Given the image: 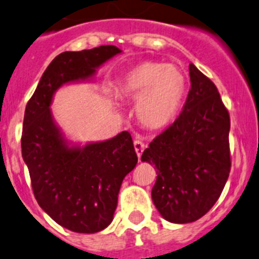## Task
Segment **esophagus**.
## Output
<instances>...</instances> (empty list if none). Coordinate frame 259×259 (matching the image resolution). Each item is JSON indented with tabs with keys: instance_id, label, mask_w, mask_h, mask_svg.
<instances>
[{
	"instance_id": "esophagus-1",
	"label": "esophagus",
	"mask_w": 259,
	"mask_h": 259,
	"mask_svg": "<svg viewBox=\"0 0 259 259\" xmlns=\"http://www.w3.org/2000/svg\"><path fill=\"white\" fill-rule=\"evenodd\" d=\"M144 148H146V144H144L142 141H139V139H135L134 149H135V152H137V156L139 159H141V156H142V153H143Z\"/></svg>"
}]
</instances>
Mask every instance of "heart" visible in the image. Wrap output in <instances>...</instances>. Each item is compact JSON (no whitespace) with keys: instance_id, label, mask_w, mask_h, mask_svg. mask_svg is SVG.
Instances as JSON below:
<instances>
[{"instance_id":"obj_1","label":"heart","mask_w":259,"mask_h":259,"mask_svg":"<svg viewBox=\"0 0 259 259\" xmlns=\"http://www.w3.org/2000/svg\"><path fill=\"white\" fill-rule=\"evenodd\" d=\"M116 93L135 101L138 121L151 130L165 129L175 121L188 93V78L175 65L142 61L118 78Z\"/></svg>"}]
</instances>
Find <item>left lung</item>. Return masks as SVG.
<instances>
[{
	"instance_id": "left-lung-1",
	"label": "left lung",
	"mask_w": 259,
	"mask_h": 259,
	"mask_svg": "<svg viewBox=\"0 0 259 259\" xmlns=\"http://www.w3.org/2000/svg\"><path fill=\"white\" fill-rule=\"evenodd\" d=\"M184 110L151 142L142 161L157 168L152 200L174 224L197 221L213 207L230 174V116L216 85L193 64Z\"/></svg>"
}]
</instances>
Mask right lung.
<instances>
[{
  "label": "right lung",
  "instance_id": "add662e5",
  "mask_svg": "<svg viewBox=\"0 0 259 259\" xmlns=\"http://www.w3.org/2000/svg\"><path fill=\"white\" fill-rule=\"evenodd\" d=\"M121 52L100 46L60 53L25 108L21 154L34 197L53 221L74 233H98L112 222L122 180L138 157L127 132L103 142L72 143L55 121L51 105L57 89L93 80L97 69Z\"/></svg>",
  "mask_w": 259,
  "mask_h": 259
}]
</instances>
